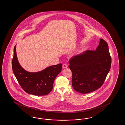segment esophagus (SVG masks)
I'll use <instances>...</instances> for the list:
<instances>
[{
    "label": "esophagus",
    "instance_id": "1",
    "mask_svg": "<svg viewBox=\"0 0 125 125\" xmlns=\"http://www.w3.org/2000/svg\"><path fill=\"white\" fill-rule=\"evenodd\" d=\"M67 67V65L66 64H63L62 65V68L64 69V68H66Z\"/></svg>",
    "mask_w": 125,
    "mask_h": 125
}]
</instances>
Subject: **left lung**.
<instances>
[{"label": "left lung", "instance_id": "8db88e82", "mask_svg": "<svg viewBox=\"0 0 125 125\" xmlns=\"http://www.w3.org/2000/svg\"><path fill=\"white\" fill-rule=\"evenodd\" d=\"M74 90L86 94L103 85L111 65L107 43L101 39L96 51H86L72 57L69 61Z\"/></svg>", "mask_w": 125, "mask_h": 125}]
</instances>
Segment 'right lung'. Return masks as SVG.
<instances>
[{
  "mask_svg": "<svg viewBox=\"0 0 125 125\" xmlns=\"http://www.w3.org/2000/svg\"><path fill=\"white\" fill-rule=\"evenodd\" d=\"M12 67L20 85L26 93L36 96H45L52 90L54 80L61 72L62 64L49 66L40 72H27L19 63L15 45L12 60Z\"/></svg>",
  "mask_w": 125,
  "mask_h": 125,
  "instance_id": "add662e5",
  "label": "right lung"
}]
</instances>
